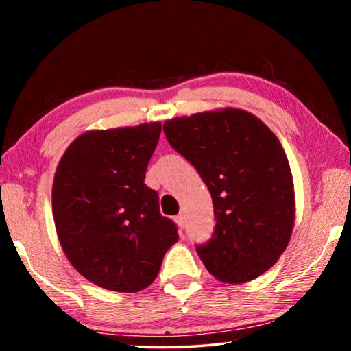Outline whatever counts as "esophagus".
Masks as SVG:
<instances>
[{"label": "esophagus", "mask_w": 351, "mask_h": 351, "mask_svg": "<svg viewBox=\"0 0 351 351\" xmlns=\"http://www.w3.org/2000/svg\"><path fill=\"white\" fill-rule=\"evenodd\" d=\"M173 219H175V223L178 226V230H180V232H182L184 226H186V221H184V217L182 215H176Z\"/></svg>", "instance_id": "obj_1"}]
</instances>
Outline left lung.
<instances>
[{"instance_id": "8db88e82", "label": "left lung", "mask_w": 351, "mask_h": 351, "mask_svg": "<svg viewBox=\"0 0 351 351\" xmlns=\"http://www.w3.org/2000/svg\"><path fill=\"white\" fill-rule=\"evenodd\" d=\"M170 145L209 189L217 223L197 247L224 283L265 274L287 249L295 221L294 181L277 136L241 108H218L164 122Z\"/></svg>"}]
</instances>
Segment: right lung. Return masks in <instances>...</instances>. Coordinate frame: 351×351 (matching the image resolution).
Instances as JSON below:
<instances>
[{
    "instance_id": "1",
    "label": "right lung",
    "mask_w": 351,
    "mask_h": 351,
    "mask_svg": "<svg viewBox=\"0 0 351 351\" xmlns=\"http://www.w3.org/2000/svg\"><path fill=\"white\" fill-rule=\"evenodd\" d=\"M161 122L90 130L71 142L52 184L58 241L77 272L100 288L138 293L159 274L178 241L145 186Z\"/></svg>"
}]
</instances>
